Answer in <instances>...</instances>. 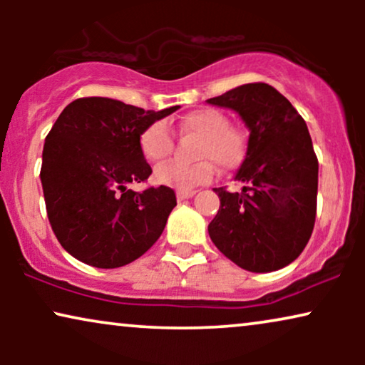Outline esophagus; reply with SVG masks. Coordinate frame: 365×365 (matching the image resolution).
<instances>
[{"label": "esophagus", "instance_id": "1", "mask_svg": "<svg viewBox=\"0 0 365 365\" xmlns=\"http://www.w3.org/2000/svg\"><path fill=\"white\" fill-rule=\"evenodd\" d=\"M196 191H178V201H186V199H191Z\"/></svg>", "mask_w": 365, "mask_h": 365}]
</instances>
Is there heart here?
<instances>
[{
	"mask_svg": "<svg viewBox=\"0 0 365 365\" xmlns=\"http://www.w3.org/2000/svg\"><path fill=\"white\" fill-rule=\"evenodd\" d=\"M181 133L201 138L196 158L204 159L201 163L179 164L166 161L154 168V181L161 186L192 191L201 184H206L214 176L212 160L217 168L229 171L237 168L244 161L247 149V139L244 131L231 126L229 116L217 108H199L187 113L179 121ZM171 129L164 121H156L144 129L139 138V148L143 156L151 163L163 161L173 151ZM211 158L210 162L208 159Z\"/></svg>",
	"mask_w": 365,
	"mask_h": 365,
	"instance_id": "heart-1",
	"label": "heart"
}]
</instances>
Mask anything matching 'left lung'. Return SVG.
Returning <instances> with one entry per match:
<instances>
[{
  "label": "left lung",
  "mask_w": 365,
  "mask_h": 365,
  "mask_svg": "<svg viewBox=\"0 0 365 365\" xmlns=\"http://www.w3.org/2000/svg\"><path fill=\"white\" fill-rule=\"evenodd\" d=\"M207 103L236 111L249 129L234 178L242 192L214 187L221 206L207 227L211 241L246 271L286 267L304 251L316 221L319 163L306 121L266 83L242 84Z\"/></svg>",
  "instance_id": "8db88e82"
}]
</instances>
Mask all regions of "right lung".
<instances>
[{
	"label": "right lung",
	"instance_id": "1",
	"mask_svg": "<svg viewBox=\"0 0 365 365\" xmlns=\"http://www.w3.org/2000/svg\"><path fill=\"white\" fill-rule=\"evenodd\" d=\"M144 111L111 98H79L54 123L43 148L44 202L53 232L78 261L99 269L126 266L158 241L176 206L171 187L143 192L153 169L139 138L178 111Z\"/></svg>",
	"mask_w": 365,
	"mask_h": 365
}]
</instances>
